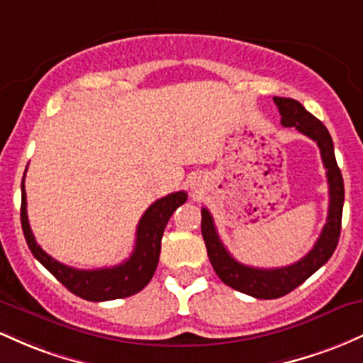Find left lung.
Segmentation results:
<instances>
[{
  "label": "left lung",
  "mask_w": 363,
  "mask_h": 363,
  "mask_svg": "<svg viewBox=\"0 0 363 363\" xmlns=\"http://www.w3.org/2000/svg\"><path fill=\"white\" fill-rule=\"evenodd\" d=\"M272 99L279 109L281 125L283 127H295L300 133L312 138L320 149V157H323L324 168L328 169L325 174H328L329 183L328 223L323 228V233L317 238L312 250L298 262L286 267H276V269H259V267L240 264L238 260L231 257L230 252L219 240L213 216L206 207L202 209L201 225L207 255H209L211 264H213L219 279L236 291L262 300L284 296L286 293L295 290L296 286H300L305 279L311 278L313 272L328 262L333 252L336 250L337 240H340L345 202L343 177L337 168L333 138L329 135L328 128L323 125V121L311 115L298 101L290 99V97H272Z\"/></svg>",
  "instance_id": "obj_1"
}]
</instances>
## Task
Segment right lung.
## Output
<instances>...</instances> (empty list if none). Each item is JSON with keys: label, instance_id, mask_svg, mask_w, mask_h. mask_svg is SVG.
<instances>
[{"label": "right lung", "instance_id": "obj_1", "mask_svg": "<svg viewBox=\"0 0 363 363\" xmlns=\"http://www.w3.org/2000/svg\"><path fill=\"white\" fill-rule=\"evenodd\" d=\"M26 180V174H23ZM186 201L185 192H174L160 199L145 211L137 226L135 247L132 255L125 262L115 267L103 269H75L65 266L48 255L35 242L27 218L26 185L22 182V207H20V221H22L23 236L32 255L55 276L56 279L68 288L73 295L89 302H106V300L125 298L135 295L152 279L157 262H160L161 238L168 225L171 214Z\"/></svg>", "mask_w": 363, "mask_h": 363}]
</instances>
